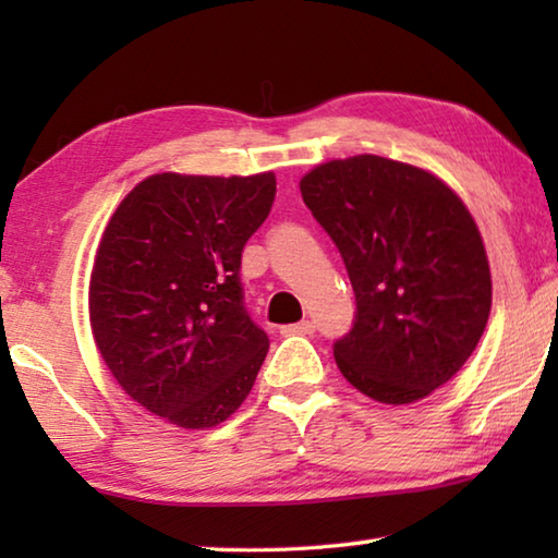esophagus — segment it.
<instances>
[{"mask_svg": "<svg viewBox=\"0 0 558 558\" xmlns=\"http://www.w3.org/2000/svg\"><path fill=\"white\" fill-rule=\"evenodd\" d=\"M315 332V323H310V319H305V323H295V325H286L280 327V335H313Z\"/></svg>", "mask_w": 558, "mask_h": 558, "instance_id": "1", "label": "esophagus"}]
</instances>
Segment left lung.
<instances>
[{
    "mask_svg": "<svg viewBox=\"0 0 558 558\" xmlns=\"http://www.w3.org/2000/svg\"><path fill=\"white\" fill-rule=\"evenodd\" d=\"M300 192L354 288V325L335 342L339 372L374 401L426 399L475 352L493 305L465 204L426 169L376 155L319 165Z\"/></svg>",
    "mask_w": 558,
    "mask_h": 558,
    "instance_id": "obj_1",
    "label": "left lung"
}]
</instances>
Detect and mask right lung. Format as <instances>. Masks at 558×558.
I'll return each instance as SVG.
<instances>
[{
	"label": "right lung",
	"instance_id": "1",
	"mask_svg": "<svg viewBox=\"0 0 558 558\" xmlns=\"http://www.w3.org/2000/svg\"><path fill=\"white\" fill-rule=\"evenodd\" d=\"M276 174H155L112 214L90 276V327L132 401L211 428L251 393L268 335L243 302L241 253L268 219Z\"/></svg>",
	"mask_w": 558,
	"mask_h": 558
}]
</instances>
